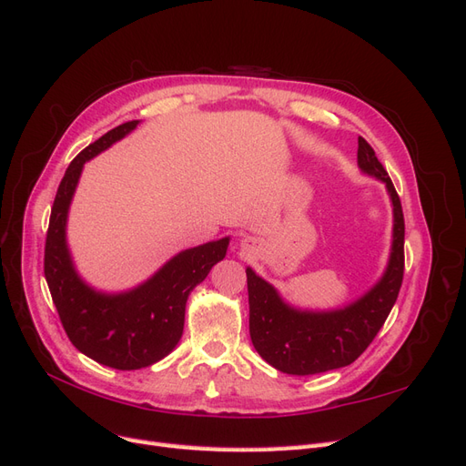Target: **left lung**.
<instances>
[{
	"instance_id": "obj_1",
	"label": "left lung",
	"mask_w": 466,
	"mask_h": 466,
	"mask_svg": "<svg viewBox=\"0 0 466 466\" xmlns=\"http://www.w3.org/2000/svg\"><path fill=\"white\" fill-rule=\"evenodd\" d=\"M358 165L387 185L394 211L392 252L379 284L340 311L303 313L279 299L276 289L247 268L248 329L252 346L272 368L315 375L354 363L383 327L404 278V216L397 190L373 147L358 137Z\"/></svg>"
}]
</instances>
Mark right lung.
<instances>
[{"mask_svg":"<svg viewBox=\"0 0 466 466\" xmlns=\"http://www.w3.org/2000/svg\"><path fill=\"white\" fill-rule=\"evenodd\" d=\"M124 122L83 149L69 163L56 192L45 245V276L56 311L72 344L87 358L115 370H139L163 360L182 336L190 291L223 260L229 238H219L168 260L144 286L105 295L77 278L66 247V218L83 163L136 128Z\"/></svg>","mask_w":466,"mask_h":466,"instance_id":"1","label":"right lung"}]
</instances>
